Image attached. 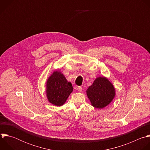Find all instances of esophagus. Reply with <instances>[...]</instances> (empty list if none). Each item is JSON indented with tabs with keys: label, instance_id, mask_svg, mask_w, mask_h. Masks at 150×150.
Wrapping results in <instances>:
<instances>
[{
	"label": "esophagus",
	"instance_id": "esophagus-1",
	"mask_svg": "<svg viewBox=\"0 0 150 150\" xmlns=\"http://www.w3.org/2000/svg\"><path fill=\"white\" fill-rule=\"evenodd\" d=\"M77 90L78 91V92H81L82 91V87L81 86H78L77 87Z\"/></svg>",
	"mask_w": 150,
	"mask_h": 150
}]
</instances>
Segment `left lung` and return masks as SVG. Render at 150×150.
<instances>
[{"instance_id":"obj_1","label":"left lung","mask_w":150,"mask_h":150,"mask_svg":"<svg viewBox=\"0 0 150 150\" xmlns=\"http://www.w3.org/2000/svg\"><path fill=\"white\" fill-rule=\"evenodd\" d=\"M88 98L92 105L98 109L108 106L115 96V89L108 79L99 77L86 91Z\"/></svg>"}]
</instances>
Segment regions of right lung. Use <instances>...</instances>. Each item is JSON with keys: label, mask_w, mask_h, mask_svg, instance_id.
<instances>
[{"label": "right lung", "mask_w": 150, "mask_h": 150, "mask_svg": "<svg viewBox=\"0 0 150 150\" xmlns=\"http://www.w3.org/2000/svg\"><path fill=\"white\" fill-rule=\"evenodd\" d=\"M46 87L48 101L57 106H62L73 91L71 83L58 71H54L48 79Z\"/></svg>", "instance_id": "1"}]
</instances>
